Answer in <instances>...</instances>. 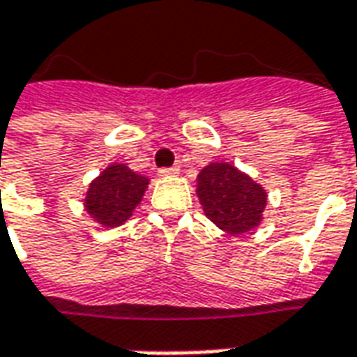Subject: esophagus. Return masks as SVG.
Masks as SVG:
<instances>
[{
    "label": "esophagus",
    "instance_id": "34e87169",
    "mask_svg": "<svg viewBox=\"0 0 357 357\" xmlns=\"http://www.w3.org/2000/svg\"><path fill=\"white\" fill-rule=\"evenodd\" d=\"M162 178H169V176H178L179 174V166H172V168H162L158 172Z\"/></svg>",
    "mask_w": 357,
    "mask_h": 357
}]
</instances>
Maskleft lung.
<instances>
[{"mask_svg": "<svg viewBox=\"0 0 357 357\" xmlns=\"http://www.w3.org/2000/svg\"><path fill=\"white\" fill-rule=\"evenodd\" d=\"M197 197L207 219L234 236L258 229L268 203L266 189L229 162H211L199 172Z\"/></svg>", "mask_w": 357, "mask_h": 357, "instance_id": "8db88e82", "label": "left lung"}]
</instances>
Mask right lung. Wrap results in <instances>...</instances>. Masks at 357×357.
I'll use <instances>...</instances> for the list:
<instances>
[{"label":"right lung","instance_id":"add662e5","mask_svg":"<svg viewBox=\"0 0 357 357\" xmlns=\"http://www.w3.org/2000/svg\"><path fill=\"white\" fill-rule=\"evenodd\" d=\"M150 179L113 162L97 176L86 191L84 207L89 219L103 229H115L127 222L144 197Z\"/></svg>","mask_w":357,"mask_h":357}]
</instances>
